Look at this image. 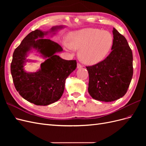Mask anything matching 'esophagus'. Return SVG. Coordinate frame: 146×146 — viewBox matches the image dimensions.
I'll return each mask as SVG.
<instances>
[{"label":"esophagus","mask_w":146,"mask_h":146,"mask_svg":"<svg viewBox=\"0 0 146 146\" xmlns=\"http://www.w3.org/2000/svg\"><path fill=\"white\" fill-rule=\"evenodd\" d=\"M82 67H83V66H82L81 64L77 63V68L78 69L81 68H82Z\"/></svg>","instance_id":"esophagus-1"}]
</instances>
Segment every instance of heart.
I'll return each instance as SVG.
<instances>
[{
	"label": "heart",
	"instance_id": "1",
	"mask_svg": "<svg viewBox=\"0 0 146 146\" xmlns=\"http://www.w3.org/2000/svg\"><path fill=\"white\" fill-rule=\"evenodd\" d=\"M66 49H79V56L83 62L96 64L104 60L111 50L113 44L112 35L107 31L86 28L75 31L68 35Z\"/></svg>",
	"mask_w": 146,
	"mask_h": 146
}]
</instances>
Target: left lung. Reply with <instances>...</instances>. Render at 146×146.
<instances>
[{"instance_id": "obj_1", "label": "left lung", "mask_w": 146, "mask_h": 146, "mask_svg": "<svg viewBox=\"0 0 146 146\" xmlns=\"http://www.w3.org/2000/svg\"><path fill=\"white\" fill-rule=\"evenodd\" d=\"M111 52L103 61L86 66L88 92L92 98L112 102L124 96L133 74V54L125 38L113 28Z\"/></svg>"}]
</instances>
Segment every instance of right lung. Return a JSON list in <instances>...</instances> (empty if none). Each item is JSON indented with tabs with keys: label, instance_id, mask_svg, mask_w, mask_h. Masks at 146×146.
Segmentation results:
<instances>
[{
	"label": "right lung",
	"instance_id": "right-lung-1",
	"mask_svg": "<svg viewBox=\"0 0 146 146\" xmlns=\"http://www.w3.org/2000/svg\"><path fill=\"white\" fill-rule=\"evenodd\" d=\"M61 26L51 29V32ZM47 32L35 30L30 32L13 52L11 73L16 90L23 98L36 105H47L58 100L62 96L65 80L77 67L76 60H66L55 54L63 50L58 44L43 38ZM32 48L47 58L41 69L35 73L24 71L27 52Z\"/></svg>",
	"mask_w": 146,
	"mask_h": 146
}]
</instances>
